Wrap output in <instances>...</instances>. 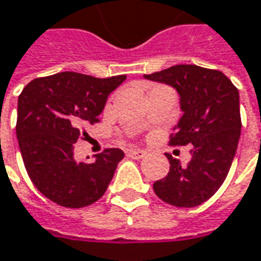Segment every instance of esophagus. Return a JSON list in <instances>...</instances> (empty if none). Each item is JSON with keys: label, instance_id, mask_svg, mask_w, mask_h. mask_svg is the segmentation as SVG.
Masks as SVG:
<instances>
[{"label": "esophagus", "instance_id": "1", "mask_svg": "<svg viewBox=\"0 0 261 261\" xmlns=\"http://www.w3.org/2000/svg\"><path fill=\"white\" fill-rule=\"evenodd\" d=\"M127 155L133 158V160H142L143 156L146 155L145 150H142V149H130L128 152H127Z\"/></svg>", "mask_w": 261, "mask_h": 261}]
</instances>
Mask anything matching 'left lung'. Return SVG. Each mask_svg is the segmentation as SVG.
Listing matches in <instances>:
<instances>
[{"instance_id": "obj_1", "label": "left lung", "mask_w": 261, "mask_h": 261, "mask_svg": "<svg viewBox=\"0 0 261 261\" xmlns=\"http://www.w3.org/2000/svg\"><path fill=\"white\" fill-rule=\"evenodd\" d=\"M145 78L176 88L183 115L170 145L192 146L188 165L167 153L170 171L153 183V191L170 205L198 207L219 191L235 158L239 91L223 72L196 65H176Z\"/></svg>"}]
</instances>
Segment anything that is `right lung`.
<instances>
[{"label":"right lung","instance_id":"1","mask_svg":"<svg viewBox=\"0 0 261 261\" xmlns=\"http://www.w3.org/2000/svg\"><path fill=\"white\" fill-rule=\"evenodd\" d=\"M125 75L94 78L60 72L35 78L17 100L16 134L32 183L62 207L81 208L100 199L124 158L121 149H105L91 164L76 162L73 143L85 127L99 121L108 96Z\"/></svg>","mask_w":261,"mask_h":261}]
</instances>
